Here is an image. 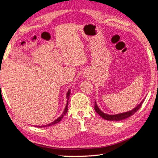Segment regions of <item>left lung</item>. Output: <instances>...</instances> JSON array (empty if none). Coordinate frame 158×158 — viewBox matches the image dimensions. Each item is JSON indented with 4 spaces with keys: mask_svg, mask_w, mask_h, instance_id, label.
I'll return each instance as SVG.
<instances>
[{
    "mask_svg": "<svg viewBox=\"0 0 158 158\" xmlns=\"http://www.w3.org/2000/svg\"><path fill=\"white\" fill-rule=\"evenodd\" d=\"M144 100V99H143V100L140 102V104H138L136 108H134L131 110L123 112V113H120V114H107L106 113H104V112L101 111L100 109L98 108V106L97 104H96V102H95V110L98 112V114H99V115H100L101 117L104 118V119H106V120L120 121V120H123V119H125V118L130 117V116L133 115L135 112H137L138 110V109L140 108V106H142Z\"/></svg>",
    "mask_w": 158,
    "mask_h": 158,
    "instance_id": "left-lung-1",
    "label": "left lung"
}]
</instances>
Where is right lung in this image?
<instances>
[{"label": "right lung", "mask_w": 158, "mask_h": 158, "mask_svg": "<svg viewBox=\"0 0 158 158\" xmlns=\"http://www.w3.org/2000/svg\"><path fill=\"white\" fill-rule=\"evenodd\" d=\"M70 90H69L68 92L67 93V105L65 106V110H64L63 113L60 115V117H59V118H57L56 119L55 121H54L53 122H52L51 123H49L48 125H41V126H37L38 127H48V126H50V125H54L56 124L57 123H59V122H60L61 121V119H62L63 117H64V115H65V114L67 112V106H68V99H69V95H70Z\"/></svg>", "instance_id": "right-lung-1"}]
</instances>
